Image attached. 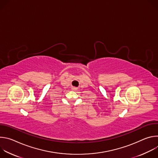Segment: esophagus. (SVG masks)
<instances>
[{"mask_svg": "<svg viewBox=\"0 0 158 158\" xmlns=\"http://www.w3.org/2000/svg\"><path fill=\"white\" fill-rule=\"evenodd\" d=\"M72 89V90H73V91H76V90H77V88H76V87H72L71 88Z\"/></svg>", "mask_w": 158, "mask_h": 158, "instance_id": "esophagus-1", "label": "esophagus"}]
</instances>
